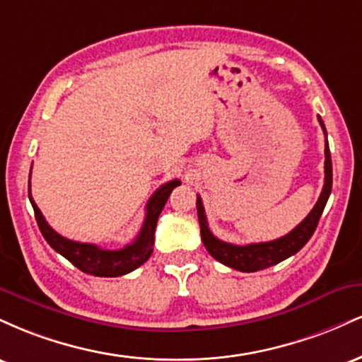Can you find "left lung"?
I'll list each match as a JSON object with an SVG mask.
<instances>
[{
    "label": "left lung",
    "mask_w": 362,
    "mask_h": 362,
    "mask_svg": "<svg viewBox=\"0 0 362 362\" xmlns=\"http://www.w3.org/2000/svg\"><path fill=\"white\" fill-rule=\"evenodd\" d=\"M320 126H322L323 132H325V126H323V120L318 117ZM332 192V158H330V149H328V143H325V184H323V190L320 194L317 204L313 209L310 211V214L306 216L303 221L294 228L293 231H289L286 236L272 240V242L265 243H250V245H233L226 243L223 240L216 238L211 233L209 226H207V219L204 213V206H202V199L197 195V216H199V224H201V238L204 242L206 250L211 253V257H214L216 260L221 262V264L228 265V267L236 269L240 272H257L262 269H267L271 265L279 264V262L286 260L288 257L294 255L296 252H300L305 247L306 242L311 238V235L317 230V224L320 221V216H322L325 204L330 197Z\"/></svg>",
    "instance_id": "left-lung-1"
}]
</instances>
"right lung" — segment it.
<instances>
[{"label":"right lung","mask_w":362,"mask_h":362,"mask_svg":"<svg viewBox=\"0 0 362 362\" xmlns=\"http://www.w3.org/2000/svg\"><path fill=\"white\" fill-rule=\"evenodd\" d=\"M177 185H180V180H170L149 197L146 204V216H144V223L141 226L139 235L136 236L134 242L126 245L120 250H107V248H100L93 243H80L64 238V236L56 233L45 221L42 213H40V209L32 199L30 190H28V199H30L32 207H34L40 233L54 250L61 253L64 259H68L81 272L98 277H119L132 272L149 259L153 252V245H155L156 221L160 218L161 209L167 204L170 194Z\"/></svg>","instance_id":"right-lung-1"}]
</instances>
